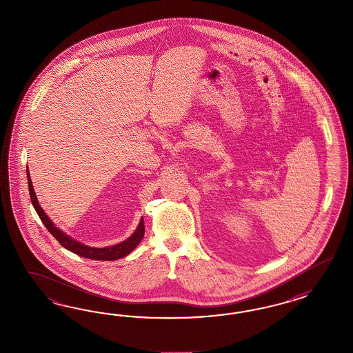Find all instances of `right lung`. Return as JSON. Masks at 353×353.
I'll use <instances>...</instances> for the list:
<instances>
[{
    "mask_svg": "<svg viewBox=\"0 0 353 353\" xmlns=\"http://www.w3.org/2000/svg\"><path fill=\"white\" fill-rule=\"evenodd\" d=\"M27 180H28V189H30V195H31V202L33 207L36 210V212L39 214V217L41 219L43 224L46 226V229L50 232V234L68 251L74 252L79 256L86 257V259H92V260H103V261H110V260H118L121 257L127 256L130 254L136 247L139 246V242L142 241L143 234H145V225H143V217H141L139 224L136 230L133 232V234L127 238L125 241L120 242L118 245L108 247H90L86 246L84 243L76 241L75 238H72L71 235L65 234L63 230H61L59 228H57L54 225L53 221L49 219V216L43 212L41 205L39 204L36 192L33 190L32 181H31V176L30 171H27Z\"/></svg>",
    "mask_w": 353,
    "mask_h": 353,
    "instance_id": "1",
    "label": "right lung"
}]
</instances>
